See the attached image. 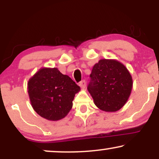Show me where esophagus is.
I'll return each instance as SVG.
<instances>
[{"label":"esophagus","instance_id":"esophagus-1","mask_svg":"<svg viewBox=\"0 0 159 159\" xmlns=\"http://www.w3.org/2000/svg\"><path fill=\"white\" fill-rule=\"evenodd\" d=\"M79 86L80 87H81V89H84L86 87V81L84 80H83V81H81V82L79 83Z\"/></svg>","mask_w":159,"mask_h":159}]
</instances>
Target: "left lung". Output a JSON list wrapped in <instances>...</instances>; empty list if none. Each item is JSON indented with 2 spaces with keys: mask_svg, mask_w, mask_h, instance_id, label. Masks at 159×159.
<instances>
[{
  "mask_svg": "<svg viewBox=\"0 0 159 159\" xmlns=\"http://www.w3.org/2000/svg\"><path fill=\"white\" fill-rule=\"evenodd\" d=\"M90 78L87 90L100 110L116 112L127 102L132 90V77L117 60H99L93 67Z\"/></svg>",
  "mask_w": 159,
  "mask_h": 159,
  "instance_id": "left-lung-1",
  "label": "left lung"
}]
</instances>
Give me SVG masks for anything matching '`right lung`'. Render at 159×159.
I'll return each instance as SVG.
<instances>
[{
	"label": "right lung",
	"mask_w": 159,
	"mask_h": 159,
	"mask_svg": "<svg viewBox=\"0 0 159 159\" xmlns=\"http://www.w3.org/2000/svg\"><path fill=\"white\" fill-rule=\"evenodd\" d=\"M79 86L57 68L43 67L27 82V93L34 110L42 117L57 121L64 118L72 107Z\"/></svg>",
	"instance_id": "1"
}]
</instances>
